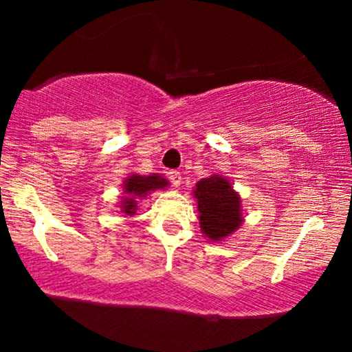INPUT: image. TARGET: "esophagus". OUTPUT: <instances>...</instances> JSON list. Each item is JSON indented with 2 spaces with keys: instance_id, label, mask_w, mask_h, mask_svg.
I'll return each instance as SVG.
<instances>
[{
  "instance_id": "obj_1",
  "label": "esophagus",
  "mask_w": 352,
  "mask_h": 352,
  "mask_svg": "<svg viewBox=\"0 0 352 352\" xmlns=\"http://www.w3.org/2000/svg\"><path fill=\"white\" fill-rule=\"evenodd\" d=\"M168 179H170V182L173 184V187H180V184H182L180 172H177V170L168 172Z\"/></svg>"
}]
</instances>
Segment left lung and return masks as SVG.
I'll use <instances>...</instances> for the list:
<instances>
[{"mask_svg":"<svg viewBox=\"0 0 352 352\" xmlns=\"http://www.w3.org/2000/svg\"><path fill=\"white\" fill-rule=\"evenodd\" d=\"M193 197L201 233L212 241H221L243 223L241 197L223 175H210L197 182Z\"/></svg>","mask_w":352,"mask_h":352,"instance_id":"obj_1","label":"left lung"}]
</instances>
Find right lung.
Masks as SVG:
<instances>
[{
    "mask_svg": "<svg viewBox=\"0 0 352 352\" xmlns=\"http://www.w3.org/2000/svg\"><path fill=\"white\" fill-rule=\"evenodd\" d=\"M168 187V180L164 179L159 173H152V175H139V173H132L124 180L122 190L124 197L120 200V212L125 215L132 217L137 212V200L145 199L151 192H155L159 188Z\"/></svg>",
    "mask_w": 352,
    "mask_h": 352,
    "instance_id": "1",
    "label": "right lung"
}]
</instances>
